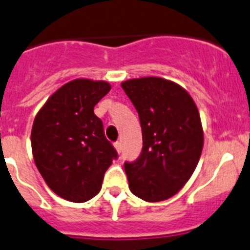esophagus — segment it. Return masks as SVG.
<instances>
[{
	"label": "esophagus",
	"mask_w": 250,
	"mask_h": 250,
	"mask_svg": "<svg viewBox=\"0 0 250 250\" xmlns=\"http://www.w3.org/2000/svg\"><path fill=\"white\" fill-rule=\"evenodd\" d=\"M114 148H116L118 154H121V151H122V144H121V142H116L114 143Z\"/></svg>",
	"instance_id": "esophagus-1"
}]
</instances>
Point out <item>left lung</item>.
Segmentation results:
<instances>
[{"label":"left lung","instance_id":"8db88e82","mask_svg":"<svg viewBox=\"0 0 250 250\" xmlns=\"http://www.w3.org/2000/svg\"><path fill=\"white\" fill-rule=\"evenodd\" d=\"M139 114L143 149L138 159L125 163L129 190L148 202L170 199L195 171L204 130L190 93L162 78L130 79L121 83Z\"/></svg>","mask_w":250,"mask_h":250}]
</instances>
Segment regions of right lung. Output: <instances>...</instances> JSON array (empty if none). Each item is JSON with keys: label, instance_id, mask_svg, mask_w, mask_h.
<instances>
[{"label": "right lung", "instance_id": "right-lung-1", "mask_svg": "<svg viewBox=\"0 0 250 250\" xmlns=\"http://www.w3.org/2000/svg\"><path fill=\"white\" fill-rule=\"evenodd\" d=\"M109 90L106 81L72 80L55 91L34 118V163L51 191L67 201L81 204L96 196L117 158L102 121L93 113Z\"/></svg>", "mask_w": 250, "mask_h": 250}]
</instances>
